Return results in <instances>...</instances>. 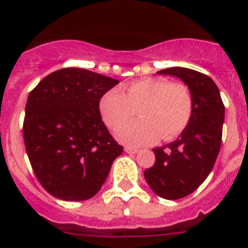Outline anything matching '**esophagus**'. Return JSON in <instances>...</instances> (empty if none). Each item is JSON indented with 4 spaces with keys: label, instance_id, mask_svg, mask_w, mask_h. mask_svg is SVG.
I'll use <instances>...</instances> for the list:
<instances>
[{
    "label": "esophagus",
    "instance_id": "esophagus-1",
    "mask_svg": "<svg viewBox=\"0 0 248 248\" xmlns=\"http://www.w3.org/2000/svg\"><path fill=\"white\" fill-rule=\"evenodd\" d=\"M124 150H125V153H128V154H135V153L139 151L137 148H131V146H125Z\"/></svg>",
    "mask_w": 248,
    "mask_h": 248
}]
</instances>
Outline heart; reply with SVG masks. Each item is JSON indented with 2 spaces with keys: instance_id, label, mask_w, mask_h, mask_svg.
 <instances>
[{
  "instance_id": "obj_1",
  "label": "heart",
  "mask_w": 248,
  "mask_h": 248,
  "mask_svg": "<svg viewBox=\"0 0 248 248\" xmlns=\"http://www.w3.org/2000/svg\"><path fill=\"white\" fill-rule=\"evenodd\" d=\"M138 108L140 118L122 125ZM103 120L118 129L120 141L131 146L154 143L160 137L171 140L187 128L194 113V100L183 83L161 77H149L105 92L99 100Z\"/></svg>"
}]
</instances>
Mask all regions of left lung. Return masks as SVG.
Wrapping results in <instances>:
<instances>
[{"instance_id":"1","label":"left lung","mask_w":248,"mask_h":248,"mask_svg":"<svg viewBox=\"0 0 248 248\" xmlns=\"http://www.w3.org/2000/svg\"><path fill=\"white\" fill-rule=\"evenodd\" d=\"M157 73L180 78L194 100L187 128L172 143L153 149L155 164L144 171L146 183L157 196L177 200L194 192L211 172L221 148L225 105L217 85L206 74L183 67Z\"/></svg>"}]
</instances>
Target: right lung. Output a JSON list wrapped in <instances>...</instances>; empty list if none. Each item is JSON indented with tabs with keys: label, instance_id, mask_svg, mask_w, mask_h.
<instances>
[{
	"label": "right lung",
	"instance_id": "right-lung-1",
	"mask_svg": "<svg viewBox=\"0 0 248 248\" xmlns=\"http://www.w3.org/2000/svg\"><path fill=\"white\" fill-rule=\"evenodd\" d=\"M118 83L83 68H63L48 74L28 95L26 151L36 177L54 198H93L123 153L99 111L102 95Z\"/></svg>",
	"mask_w": 248,
	"mask_h": 248
}]
</instances>
